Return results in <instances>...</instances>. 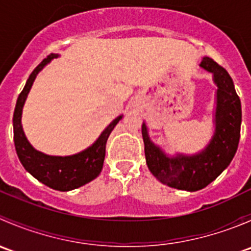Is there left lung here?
<instances>
[{
    "instance_id": "obj_1",
    "label": "left lung",
    "mask_w": 251,
    "mask_h": 251,
    "mask_svg": "<svg viewBox=\"0 0 251 251\" xmlns=\"http://www.w3.org/2000/svg\"><path fill=\"white\" fill-rule=\"evenodd\" d=\"M201 67L214 74L217 87L216 131L209 146L193 156L168 158L149 140L146 125H142L147 165L154 177L173 188L196 192L203 189L229 165L240 138L242 105L233 81L227 70L212 58L204 57Z\"/></svg>"
}]
</instances>
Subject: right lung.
<instances>
[{
	"mask_svg": "<svg viewBox=\"0 0 251 251\" xmlns=\"http://www.w3.org/2000/svg\"><path fill=\"white\" fill-rule=\"evenodd\" d=\"M55 54L47 55L30 74L25 83L24 88L20 92L17 100L16 109L13 115V131H14V146L20 163L27 173H30L36 179L46 184L50 188L55 191L67 192L78 188L83 184L95 179L100 174L104 163L105 144L110 132L115 127L116 124L121 120L123 116H118L115 120L109 124L103 131L97 141L81 153L72 156H50L40 153L31 147L25 137L22 127V111L26 96L31 88L35 77L40 70L55 58Z\"/></svg>",
	"mask_w": 251,
	"mask_h": 251,
	"instance_id": "add662e5",
	"label": "right lung"
}]
</instances>
